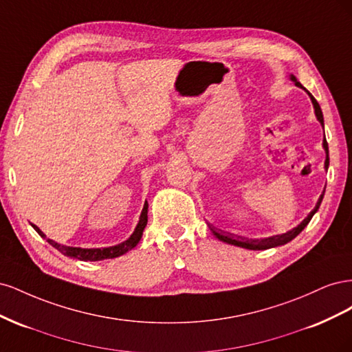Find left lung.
Instances as JSON below:
<instances>
[{
	"mask_svg": "<svg viewBox=\"0 0 352 352\" xmlns=\"http://www.w3.org/2000/svg\"><path fill=\"white\" fill-rule=\"evenodd\" d=\"M291 80H292V82H295V85H296L298 88H302L304 91H307V89L302 87V85L296 80V78L294 76V74H291ZM307 94L310 95L311 102H313V105H314V113H316L317 120L320 122V124L324 127L323 113H322L320 105H318V102L316 101V98L313 97V95H311L310 92L307 91ZM323 148H324V151H326L324 168L327 170V167H329V146H327L326 138L323 140ZM323 197H324V190H323V194L320 195V198H318L316 207L310 211V214H308V216H307V217H305V219H304V220H302V221L300 223V225H298L296 228H294V229H291V230H287L286 233H282V235H274V236L264 238V239H248V238H243V236H239V235H233V233H229V232H223V230H220V229H216L214 226H211L210 223H208V228H210V230L212 232V235H214L217 239H220V241H223V242H226V243H230V245H236V247H241V248L254 250V251H257V250H269V248H274V247H279V245H285V243H287L289 241H292L295 236L300 235V233L304 230V228L308 225V223H310V220L313 219V216L316 214V211L318 210V207H320Z\"/></svg>",
	"mask_w": 352,
	"mask_h": 352,
	"instance_id": "1",
	"label": "left lung"
}]
</instances>
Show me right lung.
Wrapping results in <instances>:
<instances>
[{"mask_svg": "<svg viewBox=\"0 0 352 352\" xmlns=\"http://www.w3.org/2000/svg\"><path fill=\"white\" fill-rule=\"evenodd\" d=\"M146 221H148V204L145 202L142 212H141V217L140 221H138V225L133 230L132 235L129 236V239L123 241L122 243H117L114 247H109V248H78V247H66V245H61L56 241L52 239H47V242L50 245H52L56 250H58L63 255H66V257H73V258H78L82 261H100V260H107V258H116V257H120V255L126 254L127 251H131L132 248H135L138 242L141 241L142 238V232L146 226ZM39 235L42 238H45V233L42 232L38 226L32 225Z\"/></svg>", "mask_w": 352, "mask_h": 352, "instance_id": "right-lung-1", "label": "right lung"}]
</instances>
